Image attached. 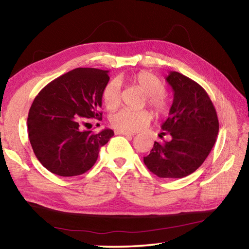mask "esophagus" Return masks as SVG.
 I'll list each match as a JSON object with an SVG mask.
<instances>
[{
    "instance_id": "esophagus-1",
    "label": "esophagus",
    "mask_w": 249,
    "mask_h": 249,
    "mask_svg": "<svg viewBox=\"0 0 249 249\" xmlns=\"http://www.w3.org/2000/svg\"><path fill=\"white\" fill-rule=\"evenodd\" d=\"M115 134H117V135H124V136H129V137H132V136H134V133H130V132H125V130H120V129H117V130H115Z\"/></svg>"
}]
</instances>
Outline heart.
Here are the masks:
<instances>
[{
  "label": "heart",
  "instance_id": "obj_1",
  "mask_svg": "<svg viewBox=\"0 0 249 249\" xmlns=\"http://www.w3.org/2000/svg\"><path fill=\"white\" fill-rule=\"evenodd\" d=\"M129 82L141 89L146 94L147 103L157 113L166 112L169 107V102L163 94L165 84L157 75L141 71L128 78ZM102 101L107 109H115L121 103V88L115 80L109 81L102 91ZM153 114L148 109L133 111L123 108L111 116V124L113 127L125 132H137L150 123Z\"/></svg>",
  "mask_w": 249,
  "mask_h": 249
}]
</instances>
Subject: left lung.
I'll use <instances>...</instances> for the list:
<instances>
[{
	"label": "left lung",
	"instance_id": "8db88e82",
	"mask_svg": "<svg viewBox=\"0 0 249 249\" xmlns=\"http://www.w3.org/2000/svg\"><path fill=\"white\" fill-rule=\"evenodd\" d=\"M166 80L174 91V101L161 134H169L171 141L155 142L144 162L159 178L180 179L195 172L211 153L218 120L212 101L199 83L176 71Z\"/></svg>",
	"mask_w": 249,
	"mask_h": 249
}]
</instances>
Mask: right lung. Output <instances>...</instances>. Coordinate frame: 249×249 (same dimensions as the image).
I'll return each mask as SVG.
<instances>
[{
  "mask_svg": "<svg viewBox=\"0 0 249 249\" xmlns=\"http://www.w3.org/2000/svg\"><path fill=\"white\" fill-rule=\"evenodd\" d=\"M107 70L77 68L48 83L29 108L28 137L37 159L61 177L82 175L98 159L100 148L114 132L92 133L91 121L102 120V91Z\"/></svg>",
  "mask_w": 249,
  "mask_h": 249,
  "instance_id": "add662e5",
  "label": "right lung"
}]
</instances>
